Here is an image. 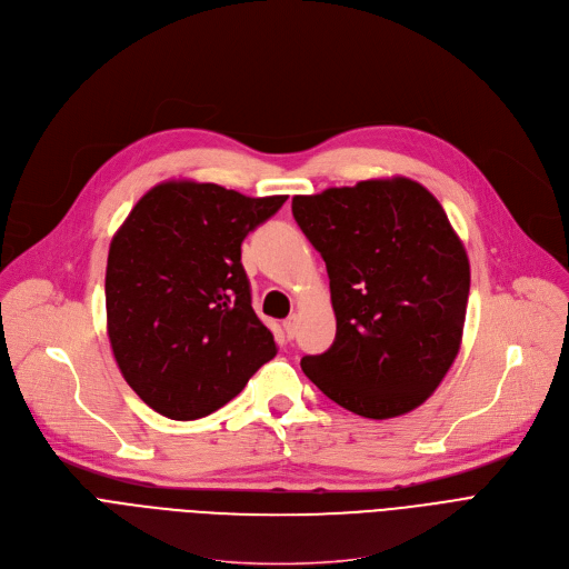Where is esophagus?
<instances>
[{
  "label": "esophagus",
  "mask_w": 569,
  "mask_h": 569,
  "mask_svg": "<svg viewBox=\"0 0 569 569\" xmlns=\"http://www.w3.org/2000/svg\"><path fill=\"white\" fill-rule=\"evenodd\" d=\"M297 325H299V318L297 316H290L283 320V329L288 333V338H295L297 336Z\"/></svg>",
  "instance_id": "obj_1"
}]
</instances>
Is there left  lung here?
Segmentation results:
<instances>
[{"mask_svg":"<svg viewBox=\"0 0 569 569\" xmlns=\"http://www.w3.org/2000/svg\"><path fill=\"white\" fill-rule=\"evenodd\" d=\"M292 217L327 264L336 313L331 348L301 370L366 419L423 405L460 352L471 281L441 203L398 176L295 197Z\"/></svg>","mask_w":569,"mask_h":569,"instance_id":"1","label":"left lung"}]
</instances>
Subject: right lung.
<instances>
[{"mask_svg": "<svg viewBox=\"0 0 569 569\" xmlns=\"http://www.w3.org/2000/svg\"><path fill=\"white\" fill-rule=\"evenodd\" d=\"M286 199L167 180L113 236L104 274L111 352L132 391L167 419L217 411L277 355L240 258L242 240Z\"/></svg>", "mask_w": 569, "mask_h": 569, "instance_id": "right-lung-1", "label": "right lung"}]
</instances>
